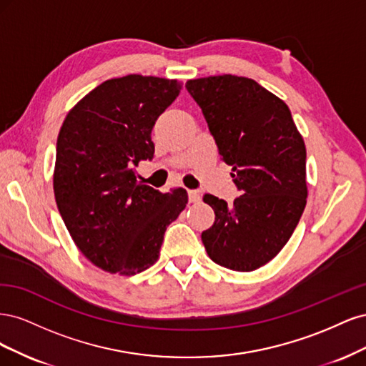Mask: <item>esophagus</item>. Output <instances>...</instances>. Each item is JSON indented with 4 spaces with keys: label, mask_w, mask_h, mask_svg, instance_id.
<instances>
[{
    "label": "esophagus",
    "mask_w": 366,
    "mask_h": 366,
    "mask_svg": "<svg viewBox=\"0 0 366 366\" xmlns=\"http://www.w3.org/2000/svg\"><path fill=\"white\" fill-rule=\"evenodd\" d=\"M187 197H189V203H200L202 195L198 191H187Z\"/></svg>",
    "instance_id": "obj_1"
}]
</instances>
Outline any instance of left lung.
I'll list each match as a JSON object with an SVG mask.
<instances>
[{
	"label": "left lung",
	"instance_id": "obj_1",
	"mask_svg": "<svg viewBox=\"0 0 366 366\" xmlns=\"http://www.w3.org/2000/svg\"><path fill=\"white\" fill-rule=\"evenodd\" d=\"M221 160L241 192L234 204L206 194L215 221L202 234L209 258L237 272L267 264L290 239L307 203L304 140L289 107L249 77L186 82Z\"/></svg>",
	"mask_w": 366,
	"mask_h": 366
}]
</instances>
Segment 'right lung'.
<instances>
[{
    "mask_svg": "<svg viewBox=\"0 0 366 366\" xmlns=\"http://www.w3.org/2000/svg\"><path fill=\"white\" fill-rule=\"evenodd\" d=\"M182 82L128 74L97 85L65 117L56 142L53 189L79 250L97 267L132 276L159 259L166 227L187 203L137 180L152 160L151 131Z\"/></svg>",
    "mask_w": 366,
    "mask_h": 366,
    "instance_id": "1",
    "label": "right lung"
}]
</instances>
